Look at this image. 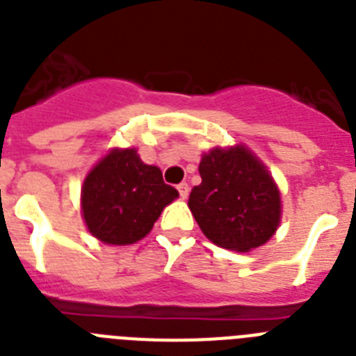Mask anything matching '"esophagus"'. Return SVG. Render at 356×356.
Returning a JSON list of instances; mask_svg holds the SVG:
<instances>
[{"mask_svg":"<svg viewBox=\"0 0 356 356\" xmlns=\"http://www.w3.org/2000/svg\"><path fill=\"white\" fill-rule=\"evenodd\" d=\"M177 190H179V195H181L182 199H186L188 193H190V186H188V182H181V184H177Z\"/></svg>","mask_w":356,"mask_h":356,"instance_id":"obj_1","label":"esophagus"}]
</instances>
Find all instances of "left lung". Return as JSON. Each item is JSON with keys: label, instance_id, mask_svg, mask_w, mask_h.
I'll use <instances>...</instances> for the list:
<instances>
[{"label": "left lung", "instance_id": "1", "mask_svg": "<svg viewBox=\"0 0 356 356\" xmlns=\"http://www.w3.org/2000/svg\"><path fill=\"white\" fill-rule=\"evenodd\" d=\"M202 182L190 193L191 213L216 245L245 252L276 233L281 200L265 166L245 147L211 150L199 165Z\"/></svg>", "mask_w": 356, "mask_h": 356}]
</instances>
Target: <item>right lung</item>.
<instances>
[{
    "mask_svg": "<svg viewBox=\"0 0 356 356\" xmlns=\"http://www.w3.org/2000/svg\"><path fill=\"white\" fill-rule=\"evenodd\" d=\"M179 191L145 165L134 148L113 150L89 172L82 188L84 220L98 240L127 245L147 236Z\"/></svg>",
    "mask_w": 356,
    "mask_h": 356,
    "instance_id": "add662e5",
    "label": "right lung"
}]
</instances>
